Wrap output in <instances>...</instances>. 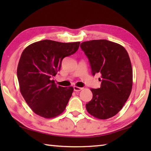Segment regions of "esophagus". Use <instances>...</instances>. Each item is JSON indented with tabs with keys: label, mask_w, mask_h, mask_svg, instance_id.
Segmentation results:
<instances>
[{
	"label": "esophagus",
	"mask_w": 151,
	"mask_h": 151,
	"mask_svg": "<svg viewBox=\"0 0 151 151\" xmlns=\"http://www.w3.org/2000/svg\"><path fill=\"white\" fill-rule=\"evenodd\" d=\"M73 88H74V91H81V90H82L83 89H84L83 88L77 87V86H74Z\"/></svg>",
	"instance_id": "34e87169"
}]
</instances>
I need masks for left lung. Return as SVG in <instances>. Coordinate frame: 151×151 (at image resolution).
<instances>
[{
  "instance_id": "8db88e82",
  "label": "left lung",
  "mask_w": 151,
  "mask_h": 151,
  "mask_svg": "<svg viewBox=\"0 0 151 151\" xmlns=\"http://www.w3.org/2000/svg\"><path fill=\"white\" fill-rule=\"evenodd\" d=\"M93 75L101 74V88L90 89L93 98L86 104L89 114L107 119L116 115L129 99L132 88V69L127 51L121 45L106 40L81 44ZM101 79V78H100Z\"/></svg>"
}]
</instances>
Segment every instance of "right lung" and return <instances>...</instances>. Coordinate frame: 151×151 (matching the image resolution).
Instances as JSON below:
<instances>
[{"label":"right lung","mask_w":151,"mask_h":151,"mask_svg":"<svg viewBox=\"0 0 151 151\" xmlns=\"http://www.w3.org/2000/svg\"><path fill=\"white\" fill-rule=\"evenodd\" d=\"M80 42L43 40L30 45L19 60L17 75L22 97L35 114L45 118L65 110L73 88L57 86L52 80L65 57L78 50Z\"/></svg>","instance_id":"1"}]
</instances>
